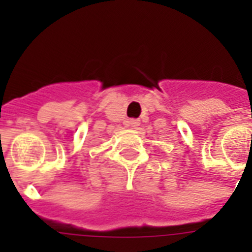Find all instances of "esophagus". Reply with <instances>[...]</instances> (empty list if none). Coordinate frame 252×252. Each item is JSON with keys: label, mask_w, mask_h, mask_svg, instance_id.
<instances>
[{"label": "esophagus", "mask_w": 252, "mask_h": 252, "mask_svg": "<svg viewBox=\"0 0 252 252\" xmlns=\"http://www.w3.org/2000/svg\"><path fill=\"white\" fill-rule=\"evenodd\" d=\"M126 126H132V128H137L140 126V120H137V119H130V120L126 122Z\"/></svg>", "instance_id": "esophagus-1"}]
</instances>
